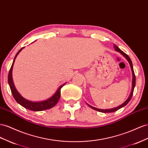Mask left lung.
Masks as SVG:
<instances>
[{
	"instance_id": "1",
	"label": "left lung",
	"mask_w": 148,
	"mask_h": 148,
	"mask_svg": "<svg viewBox=\"0 0 148 148\" xmlns=\"http://www.w3.org/2000/svg\"><path fill=\"white\" fill-rule=\"evenodd\" d=\"M114 50L116 51H118V52L120 53L121 54H122L124 57H125L127 61H128V62L130 63V66H131V71H132V73H133V81H132V90H131V94L130 95V97H128V98H127L126 100L124 102L123 104H121V105H119V106H117L116 108H111V109H106V110H102V109H98V108H95V107H93L90 106V105H88V104H87L88 105L90 108H91L96 110V111H99V112H101V113H111V112H114V111H117L118 110H119L120 108H121L124 107L125 106H126L127 103H129V101L131 100V98H132L133 97V91H134V87H135V84H136V77H135V75H134V70H133V63H132V62H131L130 58L129 57V56L127 55V54H126L125 52H123V51L122 50H121L120 49H119V48L116 45H114Z\"/></svg>"
}]
</instances>
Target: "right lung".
I'll use <instances>...</instances> for the list:
<instances>
[{"mask_svg":"<svg viewBox=\"0 0 148 148\" xmlns=\"http://www.w3.org/2000/svg\"><path fill=\"white\" fill-rule=\"evenodd\" d=\"M23 48L24 47L22 48V49L18 51L17 54H16V55L15 56L12 65L11 66V68L9 70V75H8V83H9V85L10 86L12 94L14 99H15V101H17L18 104H20L21 106L24 107L26 109L30 110L32 111H40L43 110L50 109L51 108H53L56 104L58 102L59 99L60 98L61 88L65 85L66 83L63 84V85H62L58 88L57 91H56L55 93L52 96V97H51L50 98L46 99L45 101L34 102V101H29L28 100V99H26L25 98H23L15 88L14 82H13L12 75V69H13L15 60L16 57H17V55L20 53V51H21Z\"/></svg>","mask_w":148,"mask_h":148,"instance_id":"right-lung-1","label":"right lung"}]
</instances>
